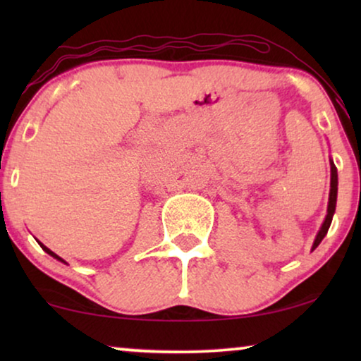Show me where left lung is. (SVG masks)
<instances>
[{"instance_id":"left-lung-1","label":"left lung","mask_w":361,"mask_h":361,"mask_svg":"<svg viewBox=\"0 0 361 361\" xmlns=\"http://www.w3.org/2000/svg\"><path fill=\"white\" fill-rule=\"evenodd\" d=\"M337 192H338V174H337V167H335L334 161L330 159V192H329L327 215H325L324 224H322V226H320L317 236H315L314 245H312V251L320 245V241H322L324 236L327 235V231H329V228H330V224H332V219H334V214H335V207H337Z\"/></svg>"}]
</instances>
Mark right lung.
Listing matches in <instances>:
<instances>
[{
    "label": "right lung",
    "instance_id": "right-lung-1",
    "mask_svg": "<svg viewBox=\"0 0 361 361\" xmlns=\"http://www.w3.org/2000/svg\"><path fill=\"white\" fill-rule=\"evenodd\" d=\"M37 243H39V245H41V248H42L44 251H46V253H47V255H51V256H52V258H56L57 261H61V263H63V264H67V263H66V261H63V259L61 258V256H57L56 253H54V251H51V250H49V248H47V246H44V245L41 243V241H37Z\"/></svg>",
    "mask_w": 361,
    "mask_h": 361
}]
</instances>
